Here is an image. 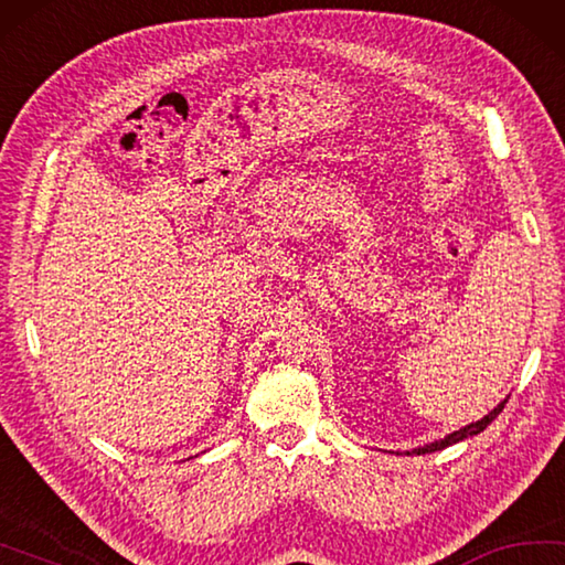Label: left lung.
Wrapping results in <instances>:
<instances>
[{"label":"left lung","mask_w":565,"mask_h":565,"mask_svg":"<svg viewBox=\"0 0 565 565\" xmlns=\"http://www.w3.org/2000/svg\"><path fill=\"white\" fill-rule=\"evenodd\" d=\"M504 405H507V399L501 405H497L494 409H491L489 415H484L481 419H477V423H471V425H467V427H461V429H457V433H452V435H447L445 439H439V443H433V445H425V447H419V449H415V455H429V452H437V449H445V447H449V445H457V443H461V439H467V437H475V435H479V433H484V429L494 423V417L501 413V409H504Z\"/></svg>","instance_id":"obj_1"}]
</instances>
